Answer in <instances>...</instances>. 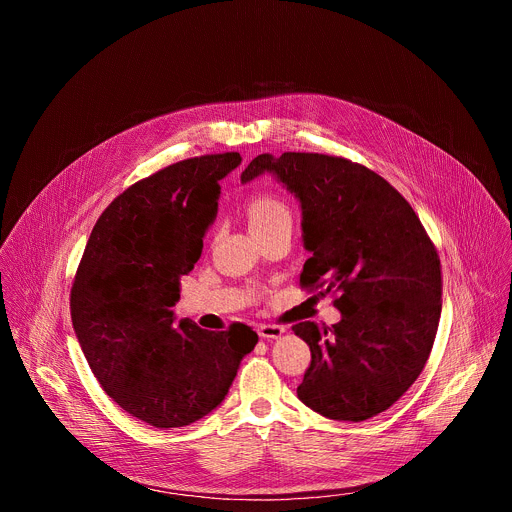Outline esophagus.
I'll return each instance as SVG.
<instances>
[{
	"label": "esophagus",
	"instance_id": "obj_1",
	"mask_svg": "<svg viewBox=\"0 0 512 512\" xmlns=\"http://www.w3.org/2000/svg\"><path fill=\"white\" fill-rule=\"evenodd\" d=\"M257 332H259V336L261 338H279L285 330H283V326H279V324H261L259 328H257Z\"/></svg>",
	"mask_w": 512,
	"mask_h": 512
}]
</instances>
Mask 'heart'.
<instances>
[{
    "label": "heart",
    "instance_id": "obj_1",
    "mask_svg": "<svg viewBox=\"0 0 512 512\" xmlns=\"http://www.w3.org/2000/svg\"><path fill=\"white\" fill-rule=\"evenodd\" d=\"M247 216L253 231L269 229L277 225H291V210L289 206L273 196V194H255L247 202Z\"/></svg>",
    "mask_w": 512,
    "mask_h": 512
}]
</instances>
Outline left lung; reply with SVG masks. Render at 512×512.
<instances>
[{"mask_svg": "<svg viewBox=\"0 0 512 512\" xmlns=\"http://www.w3.org/2000/svg\"><path fill=\"white\" fill-rule=\"evenodd\" d=\"M263 172L302 202L312 257L300 287L324 289L342 312L332 328L291 326L312 352L298 397L328 419H371L401 399L429 358L442 314L440 255L411 204L367 166L326 154H261L241 180Z\"/></svg>", "mask_w": 512, "mask_h": 512, "instance_id": "obj_1", "label": "left lung"}]
</instances>
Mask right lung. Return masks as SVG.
Masks as SVG:
<instances>
[{"mask_svg": "<svg viewBox=\"0 0 512 512\" xmlns=\"http://www.w3.org/2000/svg\"><path fill=\"white\" fill-rule=\"evenodd\" d=\"M239 164L237 152L206 154L131 184L99 216L72 279V326L93 375L121 409L160 429L221 405L259 340L241 322L210 332L172 312L214 221L218 180Z\"/></svg>", "mask_w": 512, "mask_h": 512, "instance_id": "obj_1", "label": "right lung"}]
</instances>
